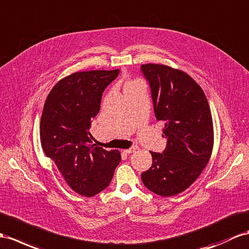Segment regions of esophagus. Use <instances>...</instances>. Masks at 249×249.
Instances as JSON below:
<instances>
[{
  "label": "esophagus",
  "mask_w": 249,
  "mask_h": 249,
  "mask_svg": "<svg viewBox=\"0 0 249 249\" xmlns=\"http://www.w3.org/2000/svg\"><path fill=\"white\" fill-rule=\"evenodd\" d=\"M137 149H138V148L136 147V146H133V147H131V148L125 149V150H124V152H126V154H131V152H135Z\"/></svg>",
  "instance_id": "obj_1"
}]
</instances>
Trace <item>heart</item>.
<instances>
[{"label": "heart", "instance_id": "heart-1", "mask_svg": "<svg viewBox=\"0 0 249 249\" xmlns=\"http://www.w3.org/2000/svg\"><path fill=\"white\" fill-rule=\"evenodd\" d=\"M140 86H144L143 82L140 81V80H130V81H127L124 85V91L129 90V89L132 88H136V87H140Z\"/></svg>", "mask_w": 249, "mask_h": 249}]
</instances>
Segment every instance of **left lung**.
Here are the masks:
<instances>
[{
  "label": "left lung",
  "mask_w": 249,
  "mask_h": 249,
  "mask_svg": "<svg viewBox=\"0 0 249 249\" xmlns=\"http://www.w3.org/2000/svg\"><path fill=\"white\" fill-rule=\"evenodd\" d=\"M155 114L164 123L163 154L150 151L151 167L143 184L162 196L186 190L207 165L213 147V125L203 89L189 74L161 64H144Z\"/></svg>",
  "instance_id": "8db88e82"
}]
</instances>
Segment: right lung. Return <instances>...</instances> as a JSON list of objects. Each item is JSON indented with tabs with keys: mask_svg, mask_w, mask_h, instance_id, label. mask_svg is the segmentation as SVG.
Here are the masks:
<instances>
[{
	"mask_svg": "<svg viewBox=\"0 0 249 249\" xmlns=\"http://www.w3.org/2000/svg\"><path fill=\"white\" fill-rule=\"evenodd\" d=\"M119 69L78 71L60 80L44 104L40 138L43 151L53 160L69 187L93 196L104 190L121 162L119 150L91 145L89 128L100 110L102 93Z\"/></svg>",
	"mask_w": 249,
	"mask_h": 249,
	"instance_id": "add662e5",
	"label": "right lung"
}]
</instances>
